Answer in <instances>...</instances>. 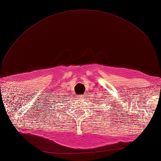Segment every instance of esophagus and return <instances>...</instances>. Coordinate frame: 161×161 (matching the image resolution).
Wrapping results in <instances>:
<instances>
[{
    "mask_svg": "<svg viewBox=\"0 0 161 161\" xmlns=\"http://www.w3.org/2000/svg\"><path fill=\"white\" fill-rule=\"evenodd\" d=\"M83 97H84V95H80L78 96V99H83Z\"/></svg>",
    "mask_w": 161,
    "mask_h": 161,
    "instance_id": "obj_1",
    "label": "esophagus"
}]
</instances>
